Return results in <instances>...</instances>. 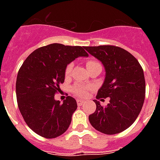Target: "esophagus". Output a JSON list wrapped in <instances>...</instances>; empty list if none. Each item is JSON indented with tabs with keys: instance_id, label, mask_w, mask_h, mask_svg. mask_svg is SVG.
Masks as SVG:
<instances>
[{
	"instance_id": "obj_1",
	"label": "esophagus",
	"mask_w": 160,
	"mask_h": 160,
	"mask_svg": "<svg viewBox=\"0 0 160 160\" xmlns=\"http://www.w3.org/2000/svg\"><path fill=\"white\" fill-rule=\"evenodd\" d=\"M76 102H77V105H79V106H80V105H83V103H84V100H80V99H77V100H76Z\"/></svg>"
}]
</instances>
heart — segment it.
<instances>
[{"label":"heart","instance_id":"1","mask_svg":"<svg viewBox=\"0 0 160 160\" xmlns=\"http://www.w3.org/2000/svg\"><path fill=\"white\" fill-rule=\"evenodd\" d=\"M96 65H100V64L98 62L97 60H93V59H89V60L86 61V66H87V69L91 67H94V66H96ZM73 67H74V64L73 63H70L66 65V67L65 69V75L67 77L71 74L73 70ZM90 90V87L89 86H85V85H74L71 89L72 92L75 94L76 96L80 98H84L85 97L86 95H88V92L89 90Z\"/></svg>","mask_w":160,"mask_h":160}]
</instances>
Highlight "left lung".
<instances>
[{"label":"left lung","mask_w":160,"mask_h":160,"mask_svg":"<svg viewBox=\"0 0 160 160\" xmlns=\"http://www.w3.org/2000/svg\"><path fill=\"white\" fill-rule=\"evenodd\" d=\"M86 51L100 60L105 69L104 84L98 90V100L109 97L103 107L96 105L89 120L96 130L115 134L131 125L141 111L145 97V80L141 65L134 55L114 46H85Z\"/></svg>","instance_id":"obj_1"}]
</instances>
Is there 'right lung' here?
Returning <instances> with one entry per match:
<instances>
[{
    "instance_id": "right-lung-1",
    "label": "right lung",
    "mask_w": 160,
    "mask_h": 160,
    "mask_svg": "<svg viewBox=\"0 0 160 160\" xmlns=\"http://www.w3.org/2000/svg\"><path fill=\"white\" fill-rule=\"evenodd\" d=\"M80 56H88L84 46L54 43L34 51L21 65L16 84L18 108L26 124L35 133L53 139L64 134L71 123L76 101L67 96L55 100L65 80V69Z\"/></svg>"
}]
</instances>
